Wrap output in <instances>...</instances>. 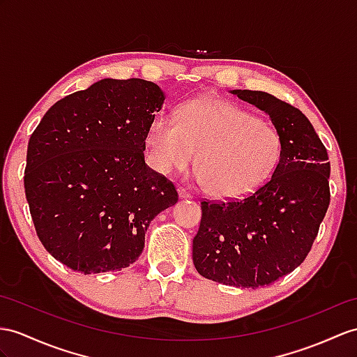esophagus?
Returning a JSON list of instances; mask_svg holds the SVG:
<instances>
[{"label": "esophagus", "mask_w": 357, "mask_h": 357, "mask_svg": "<svg viewBox=\"0 0 357 357\" xmlns=\"http://www.w3.org/2000/svg\"><path fill=\"white\" fill-rule=\"evenodd\" d=\"M177 192H178V197L181 198V199H185V198H192V194L189 192L188 189H185V188H178L177 189Z\"/></svg>", "instance_id": "34e87169"}]
</instances>
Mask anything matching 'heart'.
<instances>
[{
	"label": "heart",
	"instance_id": "b5f03b06",
	"mask_svg": "<svg viewBox=\"0 0 357 357\" xmlns=\"http://www.w3.org/2000/svg\"><path fill=\"white\" fill-rule=\"evenodd\" d=\"M145 144L150 165L163 176L188 171L198 153L199 183L220 199L256 192L282 158V137L271 123L218 98L185 102L177 121L155 116Z\"/></svg>",
	"mask_w": 357,
	"mask_h": 357
}]
</instances>
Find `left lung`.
Segmentation results:
<instances>
[{"instance_id":"8db88e82","label":"left lung","mask_w":357,"mask_h":357,"mask_svg":"<svg viewBox=\"0 0 357 357\" xmlns=\"http://www.w3.org/2000/svg\"><path fill=\"white\" fill-rule=\"evenodd\" d=\"M230 92L269 116L282 137V158L255 194L241 202L202 203L192 260L208 280L255 289L306 259L330 203V162L298 109L262 91Z\"/></svg>"}]
</instances>
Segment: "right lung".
<instances>
[{"instance_id":"add662e5","label":"right lung","mask_w":357,"mask_h":357,"mask_svg":"<svg viewBox=\"0 0 357 357\" xmlns=\"http://www.w3.org/2000/svg\"><path fill=\"white\" fill-rule=\"evenodd\" d=\"M163 101L153 82L102 78L57 101L33 132L24 174L31 220L48 253L74 271L132 265L150 222L177 203L144 155Z\"/></svg>"}]
</instances>
